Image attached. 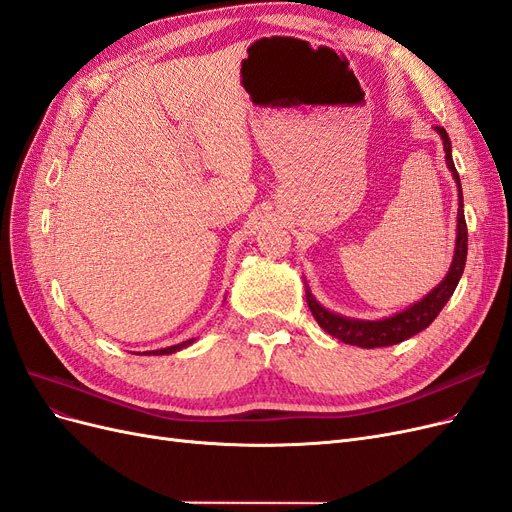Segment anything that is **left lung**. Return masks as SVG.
Returning a JSON list of instances; mask_svg holds the SVG:
<instances>
[{
    "instance_id": "obj_1",
    "label": "left lung",
    "mask_w": 512,
    "mask_h": 512,
    "mask_svg": "<svg viewBox=\"0 0 512 512\" xmlns=\"http://www.w3.org/2000/svg\"><path fill=\"white\" fill-rule=\"evenodd\" d=\"M436 132L442 138L446 166H448V170H451V175L457 183V192H459L457 239H455V254H453L451 269H448L444 280L429 294H425L421 301L412 303L410 307L404 309V312L393 314V316L382 318V320H356V318L335 314V312H331V309L322 307L316 301L312 290H309V286L305 284L307 305H309V309H312V314H314L316 322L320 324V329L337 337L339 342L350 344V346H359V348H382V346H393V344L404 342V339L425 331L429 324L436 320V316L442 312L446 301L453 297V292L461 280V273H463V267H466V258H468V226H466V215H463L461 181H459L457 168L453 162L451 138H448L446 130L440 126H436Z\"/></svg>"
}]
</instances>
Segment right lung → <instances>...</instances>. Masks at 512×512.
<instances>
[{
  "mask_svg": "<svg viewBox=\"0 0 512 512\" xmlns=\"http://www.w3.org/2000/svg\"><path fill=\"white\" fill-rule=\"evenodd\" d=\"M196 342V339H188V342H181V344H177V346H168V348H162V350H151V352H143V354H173V352H177V350H183V348H188V346H192Z\"/></svg>",
  "mask_w": 512,
  "mask_h": 512,
  "instance_id": "add662e5",
  "label": "right lung"
}]
</instances>
